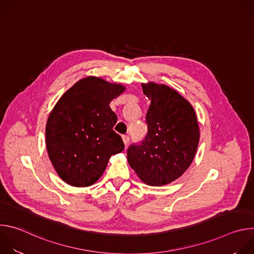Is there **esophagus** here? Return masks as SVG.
I'll use <instances>...</instances> for the list:
<instances>
[{"mask_svg":"<svg viewBox=\"0 0 254 254\" xmlns=\"http://www.w3.org/2000/svg\"><path fill=\"white\" fill-rule=\"evenodd\" d=\"M123 140H124L125 144L127 146V144L128 141H129V135H128V134H124V135H123Z\"/></svg>","mask_w":254,"mask_h":254,"instance_id":"1","label":"esophagus"}]
</instances>
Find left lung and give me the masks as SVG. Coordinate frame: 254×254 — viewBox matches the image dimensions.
<instances>
[{"instance_id":"8db88e82","label":"left lung","mask_w":254,"mask_h":254,"mask_svg":"<svg viewBox=\"0 0 254 254\" xmlns=\"http://www.w3.org/2000/svg\"><path fill=\"white\" fill-rule=\"evenodd\" d=\"M151 99L148 133L127 149L129 166L148 185L162 186L182 176L191 165L200 138L192 105L167 85L142 84Z\"/></svg>"}]
</instances>
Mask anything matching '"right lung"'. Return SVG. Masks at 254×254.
Segmentation results:
<instances>
[{"label":"right lung","instance_id":"add662e5","mask_svg":"<svg viewBox=\"0 0 254 254\" xmlns=\"http://www.w3.org/2000/svg\"><path fill=\"white\" fill-rule=\"evenodd\" d=\"M124 90L121 84L89 76L57 101L46 125V147L53 167L67 184L91 186L110 158L125 150L122 136L114 130L118 117L110 106Z\"/></svg>","mask_w":254,"mask_h":254}]
</instances>
